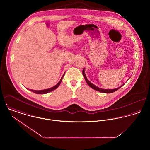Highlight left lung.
<instances>
[{
  "label": "left lung",
  "instance_id": "left-lung-1",
  "mask_svg": "<svg viewBox=\"0 0 150 150\" xmlns=\"http://www.w3.org/2000/svg\"><path fill=\"white\" fill-rule=\"evenodd\" d=\"M85 70V69H84L83 70V76H84V79H85V80H86V82L87 84L91 88H92V89H95V90H96V91H99V92H102V93H112V92H114L117 91V90H118L119 88H120L122 86H123L124 85V84H123V85L119 86V87L117 88H115V89H102V88H99V87H98L97 86H95L94 84H93L92 83H91L88 80V79H87L86 77V74H85V70Z\"/></svg>",
  "mask_w": 150,
  "mask_h": 150
}]
</instances>
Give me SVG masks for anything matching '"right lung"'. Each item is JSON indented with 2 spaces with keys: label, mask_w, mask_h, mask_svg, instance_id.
I'll return each mask as SVG.
<instances>
[{
  "label": "right lung",
  "mask_w": 150,
  "mask_h": 150,
  "mask_svg": "<svg viewBox=\"0 0 150 150\" xmlns=\"http://www.w3.org/2000/svg\"><path fill=\"white\" fill-rule=\"evenodd\" d=\"M64 75H64H63V76L62 77L61 79L60 80L59 82L57 85L54 86L52 87V88H48V89H43V90H39V91H37V90L30 89V91H32V92H34V93H37V94H45V93H49V92H51V91L55 90V89H57V88L59 86L60 84H61V81H62V79H63Z\"/></svg>",
  "instance_id": "obj_1"
}]
</instances>
